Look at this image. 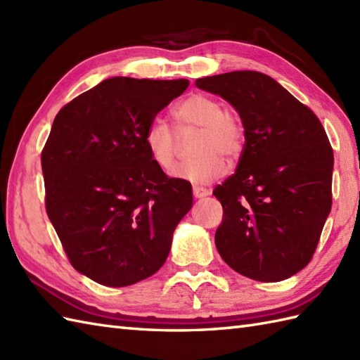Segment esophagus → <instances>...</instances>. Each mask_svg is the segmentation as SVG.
<instances>
[{"mask_svg":"<svg viewBox=\"0 0 360 360\" xmlns=\"http://www.w3.org/2000/svg\"><path fill=\"white\" fill-rule=\"evenodd\" d=\"M210 195V190L200 187V186H193V196L195 198H204V196H209Z\"/></svg>","mask_w":360,"mask_h":360,"instance_id":"1","label":"esophagus"}]
</instances>
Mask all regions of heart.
<instances>
[{
    "mask_svg": "<svg viewBox=\"0 0 360 360\" xmlns=\"http://www.w3.org/2000/svg\"><path fill=\"white\" fill-rule=\"evenodd\" d=\"M182 133L190 128L202 129L198 139L196 156L178 165L173 172L176 178L193 184H207L226 172V158L235 162L246 147V128L233 108L224 106L218 98L193 94L182 101L174 111ZM145 145L150 156L164 172H172L178 162L181 136L173 125L164 119H155L145 133Z\"/></svg>",
    "mask_w": 360,
    "mask_h": 360,
    "instance_id": "heart-1",
    "label": "heart"
}]
</instances>
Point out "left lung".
<instances>
[{"mask_svg": "<svg viewBox=\"0 0 360 360\" xmlns=\"http://www.w3.org/2000/svg\"><path fill=\"white\" fill-rule=\"evenodd\" d=\"M240 112L246 147L213 190L223 205L221 258L244 277L274 283L302 271L331 212L334 155L322 122L269 75L233 71L198 79Z\"/></svg>", "mask_w": 360, "mask_h": 360, "instance_id": "8db88e82", "label": "left lung"}]
</instances>
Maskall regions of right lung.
<instances>
[{"label":"right lung","instance_id":"add662e5","mask_svg":"<svg viewBox=\"0 0 360 360\" xmlns=\"http://www.w3.org/2000/svg\"><path fill=\"white\" fill-rule=\"evenodd\" d=\"M188 82L112 77L66 103L41 151L44 204L75 271L134 285L159 271L192 187L168 178L145 145L158 112Z\"/></svg>","mask_w":360,"mask_h":360}]
</instances>
